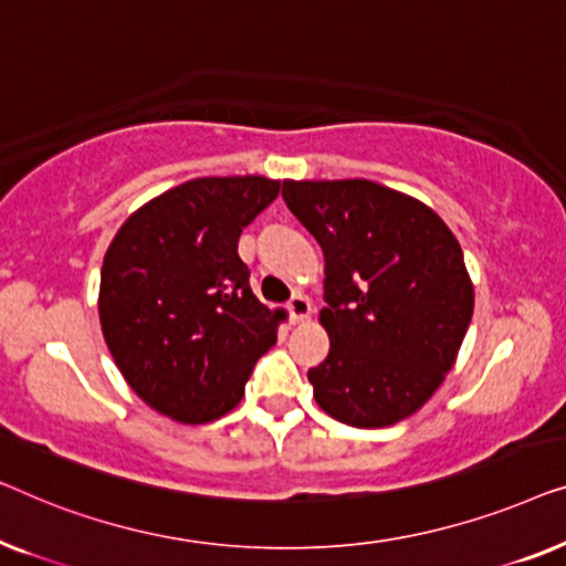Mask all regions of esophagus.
<instances>
[{
	"label": "esophagus",
	"instance_id": "34e87169",
	"mask_svg": "<svg viewBox=\"0 0 566 566\" xmlns=\"http://www.w3.org/2000/svg\"><path fill=\"white\" fill-rule=\"evenodd\" d=\"M286 310H290L292 323H302V321H307L310 313H313V305H310V300L305 297V294H294V297L286 302Z\"/></svg>",
	"mask_w": 566,
	"mask_h": 566
}]
</instances>
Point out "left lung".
<instances>
[{
	"label": "left lung",
	"mask_w": 566,
	"mask_h": 566,
	"mask_svg": "<svg viewBox=\"0 0 566 566\" xmlns=\"http://www.w3.org/2000/svg\"><path fill=\"white\" fill-rule=\"evenodd\" d=\"M282 197L325 256L315 400L346 426H395L441 387L472 321L461 245L431 207L369 179H286Z\"/></svg>",
	"instance_id": "obj_1"
}]
</instances>
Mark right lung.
Listing matches in <instances>:
<instances>
[{
    "mask_svg": "<svg viewBox=\"0 0 566 566\" xmlns=\"http://www.w3.org/2000/svg\"><path fill=\"white\" fill-rule=\"evenodd\" d=\"M276 195L266 177L185 181L138 207L109 243L102 333L133 392L161 416L222 418L276 344L282 313L261 305L238 256L243 228Z\"/></svg>",
    "mask_w": 566,
    "mask_h": 566,
    "instance_id": "obj_1",
    "label": "right lung"
}]
</instances>
